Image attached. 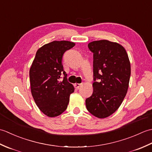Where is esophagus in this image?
Returning <instances> with one entry per match:
<instances>
[{"instance_id": "esophagus-1", "label": "esophagus", "mask_w": 152, "mask_h": 152, "mask_svg": "<svg viewBox=\"0 0 152 152\" xmlns=\"http://www.w3.org/2000/svg\"><path fill=\"white\" fill-rule=\"evenodd\" d=\"M80 86H81V84H80V83H75V84H74V88L76 89L80 88Z\"/></svg>"}]
</instances>
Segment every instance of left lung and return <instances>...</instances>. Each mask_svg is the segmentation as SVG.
Returning a JSON list of instances; mask_svg holds the SVG:
<instances>
[{
    "instance_id": "left-lung-1",
    "label": "left lung",
    "mask_w": 152,
    "mask_h": 152,
    "mask_svg": "<svg viewBox=\"0 0 152 152\" xmlns=\"http://www.w3.org/2000/svg\"><path fill=\"white\" fill-rule=\"evenodd\" d=\"M93 53V92L86 99L88 110L99 118L117 110L127 92L131 64L125 48L118 43L102 40L88 44Z\"/></svg>"
}]
</instances>
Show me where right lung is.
Masks as SVG:
<instances>
[{
  "instance_id": "1",
  "label": "right lung",
  "mask_w": 152,
  "mask_h": 152,
  "mask_svg": "<svg viewBox=\"0 0 152 152\" xmlns=\"http://www.w3.org/2000/svg\"><path fill=\"white\" fill-rule=\"evenodd\" d=\"M74 46L69 41L45 44L37 51L30 69L32 95L38 107L49 117H56L65 111L70 95L74 91L62 63L64 52Z\"/></svg>"
}]
</instances>
